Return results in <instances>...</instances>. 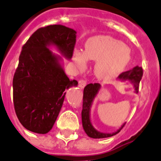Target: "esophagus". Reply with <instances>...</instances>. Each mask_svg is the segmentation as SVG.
<instances>
[{
    "label": "esophagus",
    "instance_id": "1",
    "mask_svg": "<svg viewBox=\"0 0 161 161\" xmlns=\"http://www.w3.org/2000/svg\"><path fill=\"white\" fill-rule=\"evenodd\" d=\"M78 86L80 87V89H83L86 86V81L85 80H80L78 82Z\"/></svg>",
    "mask_w": 161,
    "mask_h": 161
}]
</instances>
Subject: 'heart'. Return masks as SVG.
Instances as JSON below:
<instances>
[{"label":"heart","mask_w":161,"mask_h":161,"mask_svg":"<svg viewBox=\"0 0 161 161\" xmlns=\"http://www.w3.org/2000/svg\"><path fill=\"white\" fill-rule=\"evenodd\" d=\"M72 58L80 71L85 69L89 60L96 61L94 68L95 77L102 81H110L127 67L131 60V51L113 37L96 35L86 41L84 51L75 49Z\"/></svg>","instance_id":"1"}]
</instances>
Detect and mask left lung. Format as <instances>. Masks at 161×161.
<instances>
[{
	"mask_svg": "<svg viewBox=\"0 0 161 161\" xmlns=\"http://www.w3.org/2000/svg\"><path fill=\"white\" fill-rule=\"evenodd\" d=\"M142 77H143V68L137 66L129 71L122 72L121 74L118 76L117 79L122 81V82H126V81L130 82V83L134 88V93L138 94V86H139L140 80L142 79ZM100 89H101V85L100 83H89L83 89L82 123H83V127L85 131L86 134L88 135L89 138H105L112 137L114 135L117 134L126 124V122H125L121 125L119 129L116 130V132H110V133L100 132L95 129L94 126L92 125L91 119H90L91 107L94 99L99 94Z\"/></svg>",
	"mask_w": 161,
	"mask_h": 161,
	"instance_id": "obj_1",
	"label": "left lung"
}]
</instances>
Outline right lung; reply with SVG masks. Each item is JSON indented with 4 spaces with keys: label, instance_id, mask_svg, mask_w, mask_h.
<instances>
[{
    "label": "right lung",
    "instance_id": "right-lung-1",
    "mask_svg": "<svg viewBox=\"0 0 161 161\" xmlns=\"http://www.w3.org/2000/svg\"><path fill=\"white\" fill-rule=\"evenodd\" d=\"M77 32L61 24L40 28L22 48L13 77V104L21 124L29 131L50 132L65 99V90L78 86L65 73L63 59L71 60Z\"/></svg>",
    "mask_w": 161,
    "mask_h": 161
}]
</instances>
